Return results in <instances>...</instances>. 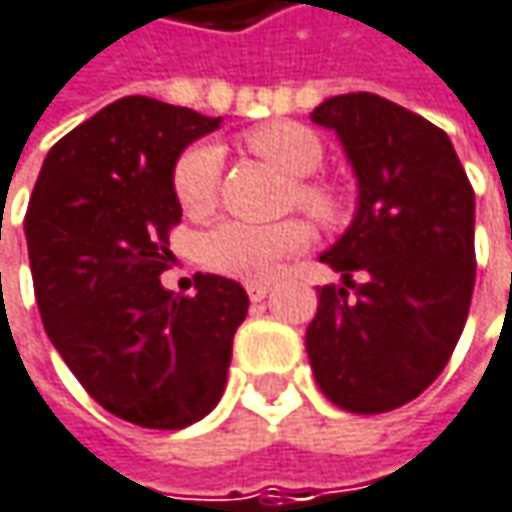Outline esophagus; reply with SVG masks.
<instances>
[{
    "mask_svg": "<svg viewBox=\"0 0 512 512\" xmlns=\"http://www.w3.org/2000/svg\"><path fill=\"white\" fill-rule=\"evenodd\" d=\"M269 289H272V286L263 284V281H249V284H246V292H249L252 301H263V298L269 295Z\"/></svg>",
    "mask_w": 512,
    "mask_h": 512,
    "instance_id": "1",
    "label": "esophagus"
}]
</instances>
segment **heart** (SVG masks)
Returning a JSON list of instances; mask_svg holds the SVG:
<instances>
[{"mask_svg": "<svg viewBox=\"0 0 512 512\" xmlns=\"http://www.w3.org/2000/svg\"><path fill=\"white\" fill-rule=\"evenodd\" d=\"M246 147L263 162L295 179L289 185V202L310 214L318 226L333 228L345 223L347 196L339 185L316 179L324 144L321 138L292 121H272L249 130ZM220 147L211 141L191 144L173 165V194L188 217H208L220 191ZM310 243V228L301 220H284L272 226H252L228 220L202 237V257L208 266L234 278H269L278 263L301 252Z\"/></svg>", "mask_w": 512, "mask_h": 512, "instance_id": "b5f03b06", "label": "heart"}]
</instances>
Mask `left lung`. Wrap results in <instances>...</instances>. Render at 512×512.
Masks as SVG:
<instances>
[{
	"label": "left lung",
	"instance_id": "left-lung-1",
	"mask_svg": "<svg viewBox=\"0 0 512 512\" xmlns=\"http://www.w3.org/2000/svg\"><path fill=\"white\" fill-rule=\"evenodd\" d=\"M310 118L342 141L359 208L321 255L342 272V286L318 289L307 353L330 403L382 414L420 397L464 333L475 194L449 136L406 106L350 92Z\"/></svg>",
	"mask_w": 512,
	"mask_h": 512
}]
</instances>
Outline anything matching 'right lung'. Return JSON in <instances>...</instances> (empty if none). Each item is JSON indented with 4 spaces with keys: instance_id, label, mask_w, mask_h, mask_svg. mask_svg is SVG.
<instances>
[{
    "instance_id": "add662e5",
    "label": "right lung",
    "mask_w": 512,
    "mask_h": 512,
    "mask_svg": "<svg viewBox=\"0 0 512 512\" xmlns=\"http://www.w3.org/2000/svg\"><path fill=\"white\" fill-rule=\"evenodd\" d=\"M223 118L130 95L48 150L25 214L48 339L95 403L144 429H185L220 403L246 289L196 275L167 292V237L182 220L173 165Z\"/></svg>"
}]
</instances>
